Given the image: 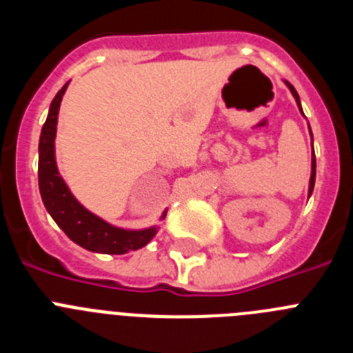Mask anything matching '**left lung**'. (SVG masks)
<instances>
[{"mask_svg": "<svg viewBox=\"0 0 353 353\" xmlns=\"http://www.w3.org/2000/svg\"><path fill=\"white\" fill-rule=\"evenodd\" d=\"M286 84H288V88L290 92H292V95L295 97V101H297V105L299 109H301V113H302V108H301V99H299V93L295 92V88H293L292 84L286 81ZM314 176H316V159H314V152H313V157H311V179H310V196L311 192H313V187H314Z\"/></svg>", "mask_w": 353, "mask_h": 353, "instance_id": "left-lung-1", "label": "left lung"}]
</instances>
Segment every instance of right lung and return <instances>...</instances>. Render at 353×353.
Returning a JSON list of instances; mask_svg holds the SVG:
<instances>
[{"instance_id": "1", "label": "right lung", "mask_w": 353, "mask_h": 353, "mask_svg": "<svg viewBox=\"0 0 353 353\" xmlns=\"http://www.w3.org/2000/svg\"><path fill=\"white\" fill-rule=\"evenodd\" d=\"M67 90V84L52 99L49 108L48 120L42 127L39 143V189L43 207L48 208L56 224L65 232V235L74 240L77 245L93 252L104 254H125L146 245L157 233V228L146 230H121L97 217L77 201L68 191L67 183L58 173L54 159V138L58 111L61 99ZM166 212L162 214V219Z\"/></svg>"}]
</instances>
